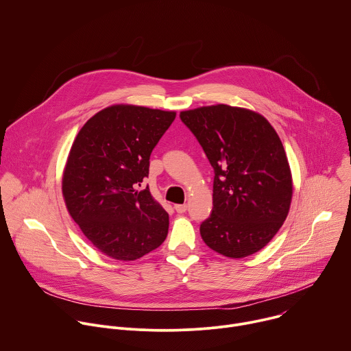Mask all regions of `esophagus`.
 I'll return each instance as SVG.
<instances>
[{
  "instance_id": "1",
  "label": "esophagus",
  "mask_w": 351,
  "mask_h": 351,
  "mask_svg": "<svg viewBox=\"0 0 351 351\" xmlns=\"http://www.w3.org/2000/svg\"><path fill=\"white\" fill-rule=\"evenodd\" d=\"M186 208H188L186 204H176V206H174V210H176L178 214H184V213L186 211Z\"/></svg>"
}]
</instances>
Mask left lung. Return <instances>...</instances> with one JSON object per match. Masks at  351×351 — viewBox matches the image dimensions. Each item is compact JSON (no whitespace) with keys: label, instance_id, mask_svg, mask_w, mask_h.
I'll return each instance as SVG.
<instances>
[{"label":"left lung","instance_id":"8db88e82","mask_svg":"<svg viewBox=\"0 0 351 351\" xmlns=\"http://www.w3.org/2000/svg\"><path fill=\"white\" fill-rule=\"evenodd\" d=\"M214 169L213 211L203 241L228 258L262 250L285 221L292 176L282 143L261 114L226 104L181 111Z\"/></svg>","mask_w":351,"mask_h":351}]
</instances>
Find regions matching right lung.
<instances>
[{
	"mask_svg": "<svg viewBox=\"0 0 351 351\" xmlns=\"http://www.w3.org/2000/svg\"><path fill=\"white\" fill-rule=\"evenodd\" d=\"M176 119L174 111L115 104L93 115L77 134L62 191L86 239L117 261H136L166 239L169 214L149 189V156Z\"/></svg>",
	"mask_w": 351,
	"mask_h": 351,
	"instance_id": "1",
	"label": "right lung"
}]
</instances>
